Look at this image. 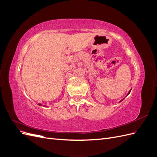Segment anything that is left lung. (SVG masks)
<instances>
[{
  "mask_svg": "<svg viewBox=\"0 0 157 157\" xmlns=\"http://www.w3.org/2000/svg\"><path fill=\"white\" fill-rule=\"evenodd\" d=\"M130 92H131V90H130V91H129V92H128V95L130 94ZM122 101V100H121V101H120V102H121V101Z\"/></svg>",
  "mask_w": 157,
  "mask_h": 157,
  "instance_id": "8db88e82",
  "label": "left lung"
}]
</instances>
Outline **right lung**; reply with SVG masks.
Here are the masks:
<instances>
[{
    "mask_svg": "<svg viewBox=\"0 0 157 157\" xmlns=\"http://www.w3.org/2000/svg\"><path fill=\"white\" fill-rule=\"evenodd\" d=\"M39 105H42V104H41V103H39ZM42 106H44V107H46L45 105H42Z\"/></svg>",
    "mask_w": 157,
    "mask_h": 157,
    "instance_id": "1",
    "label": "right lung"
}]
</instances>
